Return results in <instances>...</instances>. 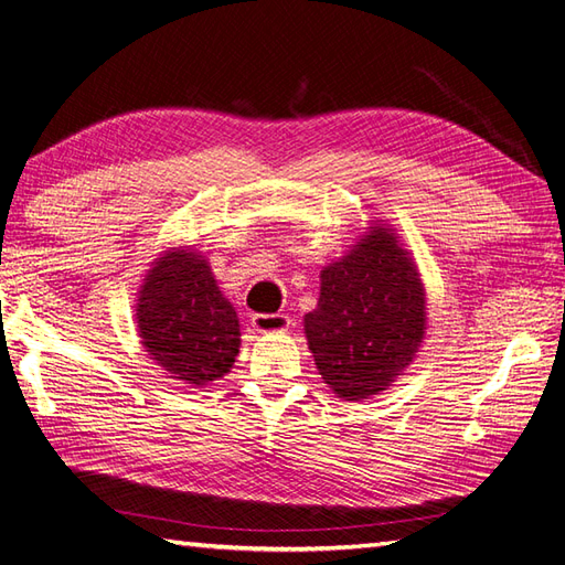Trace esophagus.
<instances>
[{"instance_id": "34e87169", "label": "esophagus", "mask_w": 565, "mask_h": 565, "mask_svg": "<svg viewBox=\"0 0 565 565\" xmlns=\"http://www.w3.org/2000/svg\"><path fill=\"white\" fill-rule=\"evenodd\" d=\"M291 327V320H288V315H255L253 317V329L257 334H284Z\"/></svg>"}]
</instances>
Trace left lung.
Listing matches in <instances>:
<instances>
[{"mask_svg": "<svg viewBox=\"0 0 565 565\" xmlns=\"http://www.w3.org/2000/svg\"><path fill=\"white\" fill-rule=\"evenodd\" d=\"M324 384L343 401L382 394L415 360L427 329L425 284L396 228L372 222L320 274V300L302 317Z\"/></svg>", "mask_w": 565, "mask_h": 565, "instance_id": "8db88e82", "label": "left lung"}]
</instances>
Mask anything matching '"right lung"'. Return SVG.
Segmentation results:
<instances>
[{
  "instance_id": "obj_1",
  "label": "right lung",
  "mask_w": 565,
  "mask_h": 565,
  "mask_svg": "<svg viewBox=\"0 0 565 565\" xmlns=\"http://www.w3.org/2000/svg\"><path fill=\"white\" fill-rule=\"evenodd\" d=\"M136 327L150 360L171 380L195 388L231 372L241 349L236 308L193 245L154 257L138 291Z\"/></svg>"
}]
</instances>
